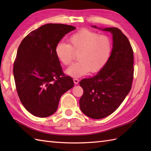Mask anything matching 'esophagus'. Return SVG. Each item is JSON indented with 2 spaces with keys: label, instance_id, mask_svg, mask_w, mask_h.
Returning a JSON list of instances; mask_svg holds the SVG:
<instances>
[{
  "label": "esophagus",
  "instance_id": "1",
  "mask_svg": "<svg viewBox=\"0 0 151 151\" xmlns=\"http://www.w3.org/2000/svg\"><path fill=\"white\" fill-rule=\"evenodd\" d=\"M73 81H74V83H75V84H77L79 82V80L77 78H75L73 79Z\"/></svg>",
  "mask_w": 151,
  "mask_h": 151
}]
</instances>
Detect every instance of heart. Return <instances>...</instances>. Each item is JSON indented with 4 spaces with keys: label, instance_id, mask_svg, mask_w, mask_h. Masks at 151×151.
<instances>
[{
    "label": "heart",
    "instance_id": "1",
    "mask_svg": "<svg viewBox=\"0 0 151 151\" xmlns=\"http://www.w3.org/2000/svg\"><path fill=\"white\" fill-rule=\"evenodd\" d=\"M69 44L58 43L55 54L63 65H69L75 54H78L79 62L73 64L66 70L67 75L80 77L89 72L96 73L108 63L112 52V41L105 35L89 29H82L73 34L69 39Z\"/></svg>",
    "mask_w": 151,
    "mask_h": 151
}]
</instances>
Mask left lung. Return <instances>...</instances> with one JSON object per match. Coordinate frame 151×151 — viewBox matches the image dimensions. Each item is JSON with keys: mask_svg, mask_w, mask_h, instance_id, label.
<instances>
[{"mask_svg": "<svg viewBox=\"0 0 151 151\" xmlns=\"http://www.w3.org/2000/svg\"><path fill=\"white\" fill-rule=\"evenodd\" d=\"M102 30L113 35L110 60L97 75L79 82L84 90L80 108L86 115L95 119L117 110L132 88L134 77V52L129 39L118 28Z\"/></svg>", "mask_w": 151, "mask_h": 151, "instance_id": "left-lung-1", "label": "left lung"}]
</instances>
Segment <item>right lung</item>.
<instances>
[{
    "label": "right lung",
    "mask_w": 151,
    "mask_h": 151,
    "mask_svg": "<svg viewBox=\"0 0 151 151\" xmlns=\"http://www.w3.org/2000/svg\"><path fill=\"white\" fill-rule=\"evenodd\" d=\"M70 25L47 24L32 31L19 45L14 63V80L20 101L26 110L39 117L52 115L60 99L74 86L63 73L55 47Z\"/></svg>",
    "instance_id": "obj_1"
}]
</instances>
